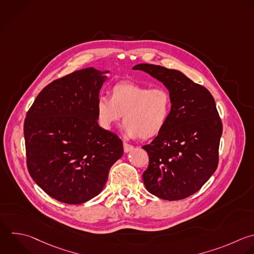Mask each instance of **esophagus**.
<instances>
[{
  "mask_svg": "<svg viewBox=\"0 0 254 254\" xmlns=\"http://www.w3.org/2000/svg\"><path fill=\"white\" fill-rule=\"evenodd\" d=\"M123 147H124V152L125 153H128V152H130L133 149V146L128 144V143H126V142L123 143Z\"/></svg>",
  "mask_w": 254,
  "mask_h": 254,
  "instance_id": "1",
  "label": "esophagus"
}]
</instances>
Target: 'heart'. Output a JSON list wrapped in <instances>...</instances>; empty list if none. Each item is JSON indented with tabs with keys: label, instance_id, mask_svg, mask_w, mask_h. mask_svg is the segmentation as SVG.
<instances>
[{
	"label": "heart",
	"instance_id": "1",
	"mask_svg": "<svg viewBox=\"0 0 254 254\" xmlns=\"http://www.w3.org/2000/svg\"><path fill=\"white\" fill-rule=\"evenodd\" d=\"M96 111L102 128L112 129L124 115L126 136L149 140L164 130L172 111V97L163 87L150 89L133 82H121L111 88L110 98H98Z\"/></svg>",
	"mask_w": 254,
	"mask_h": 254
}]
</instances>
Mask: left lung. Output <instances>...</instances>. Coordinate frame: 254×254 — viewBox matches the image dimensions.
<instances>
[{"label": "left lung", "instance_id": "1", "mask_svg": "<svg viewBox=\"0 0 254 254\" xmlns=\"http://www.w3.org/2000/svg\"><path fill=\"white\" fill-rule=\"evenodd\" d=\"M133 69L163 82L172 97L164 130L142 147L149 155V166L142 176L144 185L160 198H186L196 192L217 168L222 123L214 99L205 87L179 70L148 64Z\"/></svg>", "mask_w": 254, "mask_h": 254}]
</instances>
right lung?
I'll return each instance as SVG.
<instances>
[{"label":"right lung","mask_w":254,"mask_h":254,"mask_svg":"<svg viewBox=\"0 0 254 254\" xmlns=\"http://www.w3.org/2000/svg\"><path fill=\"white\" fill-rule=\"evenodd\" d=\"M93 67L47 85L24 124L27 166L38 186L59 201L79 204L103 190L122 140L98 125L96 104L106 79Z\"/></svg>","instance_id":"add662e5"}]
</instances>
